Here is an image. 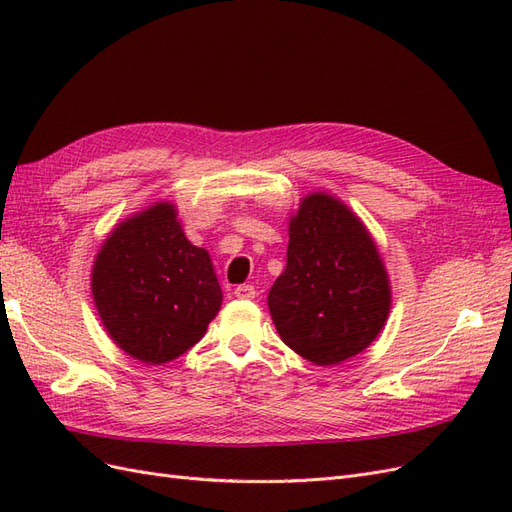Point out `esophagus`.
Returning <instances> with one entry per match:
<instances>
[{"mask_svg": "<svg viewBox=\"0 0 512 512\" xmlns=\"http://www.w3.org/2000/svg\"><path fill=\"white\" fill-rule=\"evenodd\" d=\"M235 297L243 299V301H250L256 297V288L252 284H241L235 288Z\"/></svg>", "mask_w": 512, "mask_h": 512, "instance_id": "obj_1", "label": "esophagus"}]
</instances>
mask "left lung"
<instances>
[{
    "mask_svg": "<svg viewBox=\"0 0 512 512\" xmlns=\"http://www.w3.org/2000/svg\"><path fill=\"white\" fill-rule=\"evenodd\" d=\"M286 269L269 292L275 329L303 359L335 365L382 331L391 290L376 243L327 194L307 196L290 220Z\"/></svg>",
    "mask_w": 512,
    "mask_h": 512,
    "instance_id": "obj_1",
    "label": "left lung"
}]
</instances>
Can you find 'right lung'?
Here are the masks:
<instances>
[{
    "instance_id": "obj_1",
    "label": "right lung",
    "mask_w": 512,
    "mask_h": 512,
    "mask_svg": "<svg viewBox=\"0 0 512 512\" xmlns=\"http://www.w3.org/2000/svg\"><path fill=\"white\" fill-rule=\"evenodd\" d=\"M175 213L173 205L160 203L119 224L91 273L108 335L149 365L188 352L222 305L207 250L185 239Z\"/></svg>"
}]
</instances>
